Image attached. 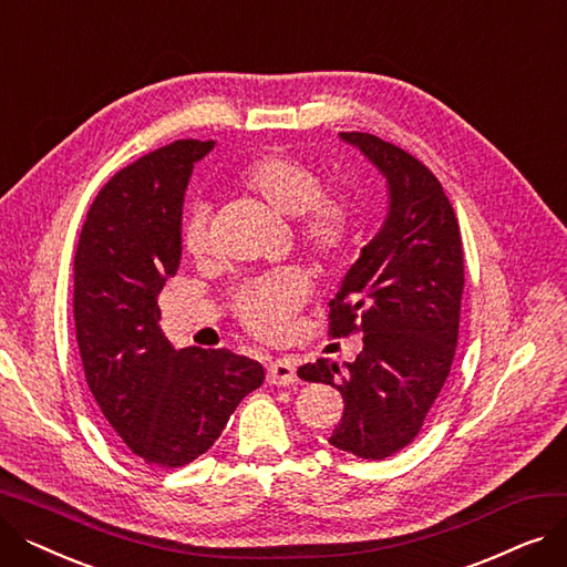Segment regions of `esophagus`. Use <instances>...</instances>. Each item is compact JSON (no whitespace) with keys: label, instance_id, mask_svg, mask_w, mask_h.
<instances>
[{"label":"esophagus","instance_id":"34e87169","mask_svg":"<svg viewBox=\"0 0 567 567\" xmlns=\"http://www.w3.org/2000/svg\"><path fill=\"white\" fill-rule=\"evenodd\" d=\"M266 379L274 385H291L296 383V363L291 359H276L266 368Z\"/></svg>","mask_w":567,"mask_h":567}]
</instances>
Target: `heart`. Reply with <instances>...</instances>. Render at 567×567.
Listing matches in <instances>:
<instances>
[{"label":"heart","mask_w":567,"mask_h":567,"mask_svg":"<svg viewBox=\"0 0 567 567\" xmlns=\"http://www.w3.org/2000/svg\"><path fill=\"white\" fill-rule=\"evenodd\" d=\"M236 186L282 218H296V236L319 261L336 264L353 236V204L342 190H326L319 169L289 154H261L236 174ZM190 257L212 255L206 206H195L184 223ZM310 299L308 278L296 268H278L234 291L231 310L259 338H282L291 317Z\"/></svg>","instance_id":"1"}]
</instances>
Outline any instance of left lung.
<instances>
[{
  "label": "left lung",
  "mask_w": 567,
  "mask_h": 567,
  "mask_svg": "<svg viewBox=\"0 0 567 567\" xmlns=\"http://www.w3.org/2000/svg\"><path fill=\"white\" fill-rule=\"evenodd\" d=\"M340 140L379 169L389 208L331 301V336L363 333L353 363L317 361L306 381L336 385L344 413L329 443L363 460L402 451L451 374L460 331L464 255L439 178L400 146L370 133Z\"/></svg>",
  "instance_id": "1"
}]
</instances>
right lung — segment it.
<instances>
[{
    "label": "right lung",
    "mask_w": 567,
    "mask_h": 567,
    "mask_svg": "<svg viewBox=\"0 0 567 567\" xmlns=\"http://www.w3.org/2000/svg\"><path fill=\"white\" fill-rule=\"evenodd\" d=\"M214 140H178L116 172L89 206L75 250L73 315L103 423L146 464L206 453L259 389L264 368L229 349H174L158 293L182 259L188 178Z\"/></svg>",
    "instance_id": "1"
}]
</instances>
